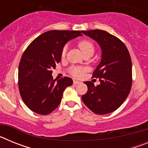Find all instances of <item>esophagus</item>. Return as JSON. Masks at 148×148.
<instances>
[{"instance_id": "34e87169", "label": "esophagus", "mask_w": 148, "mask_h": 148, "mask_svg": "<svg viewBox=\"0 0 148 148\" xmlns=\"http://www.w3.org/2000/svg\"><path fill=\"white\" fill-rule=\"evenodd\" d=\"M73 84H81V82H79V81L74 80L73 81Z\"/></svg>"}]
</instances>
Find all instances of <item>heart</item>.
Returning a JSON list of instances; mask_svg holds the SVG:
<instances>
[{
  "instance_id": "heart-1",
  "label": "heart",
  "mask_w": 148,
  "mask_h": 148,
  "mask_svg": "<svg viewBox=\"0 0 148 148\" xmlns=\"http://www.w3.org/2000/svg\"><path fill=\"white\" fill-rule=\"evenodd\" d=\"M78 47L81 49L84 56H85L87 54H93L94 51H95V47L94 45L91 41L88 40H82L79 41L78 44ZM66 47L62 49L61 51V56L64 57L66 56ZM85 72V69L83 67H80V66H73L70 69V73H71V75L73 76L77 77V78H80L84 75V73Z\"/></svg>"
}]
</instances>
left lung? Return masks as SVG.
I'll list each match as a JSON object with an SVG mask.
<instances>
[{
  "instance_id": "obj_1",
  "label": "left lung",
  "mask_w": 148,
  "mask_h": 148,
  "mask_svg": "<svg viewBox=\"0 0 148 148\" xmlns=\"http://www.w3.org/2000/svg\"><path fill=\"white\" fill-rule=\"evenodd\" d=\"M95 40L102 51L101 60L92 73L100 84L84 82L87 92L82 99L87 108L98 115L112 113L123 104L132 85V62L130 53L120 39L101 29L82 31Z\"/></svg>"
}]
</instances>
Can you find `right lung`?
I'll return each mask as SVG.
<instances>
[{
	"mask_svg": "<svg viewBox=\"0 0 148 148\" xmlns=\"http://www.w3.org/2000/svg\"><path fill=\"white\" fill-rule=\"evenodd\" d=\"M81 35L80 31L50 30L39 35L24 51L18 67V87L23 102L32 111L48 115L59 105L73 80L64 77L56 81L52 70L61 61L65 44Z\"/></svg>",
	"mask_w": 148,
	"mask_h": 148,
	"instance_id": "obj_1",
	"label": "right lung"
}]
</instances>
